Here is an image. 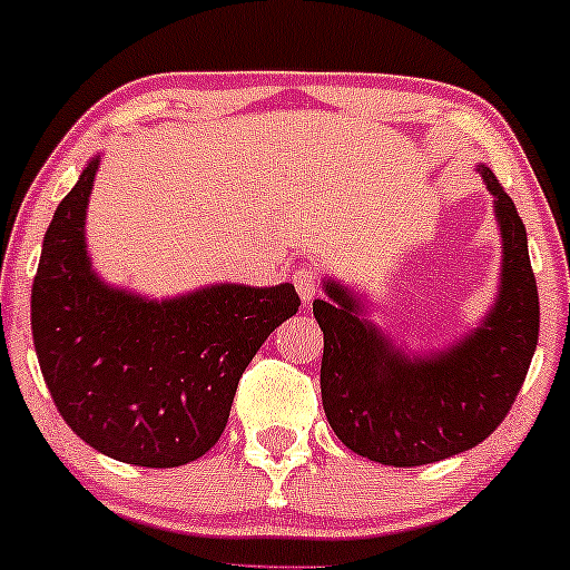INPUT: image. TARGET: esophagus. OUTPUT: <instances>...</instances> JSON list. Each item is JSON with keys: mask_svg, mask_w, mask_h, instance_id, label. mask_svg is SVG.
I'll return each instance as SVG.
<instances>
[{"mask_svg": "<svg viewBox=\"0 0 570 570\" xmlns=\"http://www.w3.org/2000/svg\"><path fill=\"white\" fill-rule=\"evenodd\" d=\"M292 281H294V286H297V292H299V297H303V303H311V299L318 294V289H322V276H318L316 267H311V265L297 267V271H294Z\"/></svg>", "mask_w": 570, "mask_h": 570, "instance_id": "esophagus-1", "label": "esophagus"}]
</instances>
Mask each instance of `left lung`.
<instances>
[{
  "instance_id": "left-lung-1",
  "label": "left lung",
  "mask_w": 570,
  "mask_h": 570,
  "mask_svg": "<svg viewBox=\"0 0 570 570\" xmlns=\"http://www.w3.org/2000/svg\"><path fill=\"white\" fill-rule=\"evenodd\" d=\"M503 238L501 294L488 322L450 351L404 358L358 318V303L326 284L322 402L345 448L385 466H423L472 450L512 410L539 343V289L512 198L482 166Z\"/></svg>"
}]
</instances>
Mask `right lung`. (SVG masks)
<instances>
[{"mask_svg":"<svg viewBox=\"0 0 570 570\" xmlns=\"http://www.w3.org/2000/svg\"><path fill=\"white\" fill-rule=\"evenodd\" d=\"M98 158L58 203L31 284V335L58 412L98 453L147 469L206 455L230 417L240 375L294 316L292 284L212 286L174 303L107 289L85 254Z\"/></svg>","mask_w":570,"mask_h":570,"instance_id":"1","label":"right lung"}]
</instances>
